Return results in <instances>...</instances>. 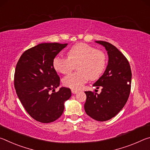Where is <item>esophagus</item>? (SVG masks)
<instances>
[{
    "instance_id": "1",
    "label": "esophagus",
    "mask_w": 150,
    "mask_h": 150,
    "mask_svg": "<svg viewBox=\"0 0 150 150\" xmlns=\"http://www.w3.org/2000/svg\"><path fill=\"white\" fill-rule=\"evenodd\" d=\"M71 92H72L73 94H76V93H78V91L75 90V89H71Z\"/></svg>"
}]
</instances>
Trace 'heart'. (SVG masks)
<instances>
[{
    "mask_svg": "<svg viewBox=\"0 0 150 150\" xmlns=\"http://www.w3.org/2000/svg\"><path fill=\"white\" fill-rule=\"evenodd\" d=\"M67 58L55 57L53 66L57 72L67 74L77 65L78 71L63 78V83L73 89H79L90 79L96 80L100 77L106 65V56L102 50L91 45L79 43L67 51Z\"/></svg>",
    "mask_w": 150,
    "mask_h": 150,
    "instance_id": "obj_1",
    "label": "heart"
}]
</instances>
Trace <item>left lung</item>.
<instances>
[{"mask_svg":"<svg viewBox=\"0 0 150 150\" xmlns=\"http://www.w3.org/2000/svg\"><path fill=\"white\" fill-rule=\"evenodd\" d=\"M107 51L108 62L105 73L94 83L102 87L100 94L85 91V110L94 120L104 122L115 117L126 105L130 93L132 71L126 57L115 45L96 41Z\"/></svg>","mask_w":150,"mask_h":150,"instance_id":"left-lung-1","label":"left lung"}]
</instances>
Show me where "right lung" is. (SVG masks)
<instances>
[{"label": "right lung", "mask_w": 150, "mask_h": 150, "mask_svg": "<svg viewBox=\"0 0 150 150\" xmlns=\"http://www.w3.org/2000/svg\"><path fill=\"white\" fill-rule=\"evenodd\" d=\"M67 45L40 44L25 51L16 66L14 82L18 97L30 116L42 123L59 118L64 110V103L71 96L69 88L61 87L55 92L60 79L53 60Z\"/></svg>", "instance_id": "add662e5"}]
</instances>
